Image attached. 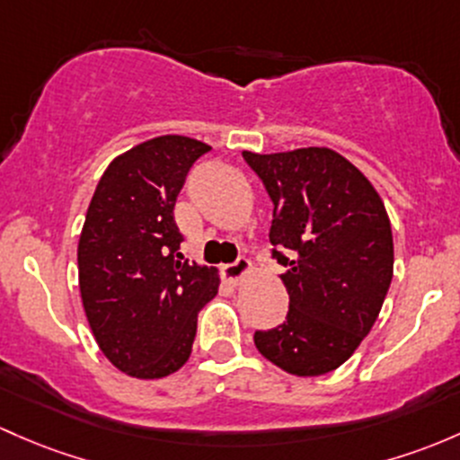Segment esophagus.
Wrapping results in <instances>:
<instances>
[{"label":"esophagus","mask_w":460,"mask_h":460,"mask_svg":"<svg viewBox=\"0 0 460 460\" xmlns=\"http://www.w3.org/2000/svg\"><path fill=\"white\" fill-rule=\"evenodd\" d=\"M249 269H251L249 260H246V258H238V260H235V262L226 264V267L222 269V273H225V278L229 279L231 284H240V282H243L244 275L249 273Z\"/></svg>","instance_id":"obj_1"}]
</instances>
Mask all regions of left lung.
<instances>
[{
	"instance_id": "obj_1",
	"label": "left lung",
	"mask_w": 460,
	"mask_h": 460,
	"mask_svg": "<svg viewBox=\"0 0 460 460\" xmlns=\"http://www.w3.org/2000/svg\"><path fill=\"white\" fill-rule=\"evenodd\" d=\"M273 200L270 253L288 291L287 322L255 348L297 376L340 368L379 317L393 282V229L379 193L341 154L243 152Z\"/></svg>"
}]
</instances>
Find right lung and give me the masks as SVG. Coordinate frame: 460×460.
<instances>
[{"label":"right lung","mask_w":460,"mask_h":460,"mask_svg":"<svg viewBox=\"0 0 460 460\" xmlns=\"http://www.w3.org/2000/svg\"><path fill=\"white\" fill-rule=\"evenodd\" d=\"M209 145L158 137L116 156L96 185L79 238V288L94 340L120 372L161 379L185 366L217 270L178 253L173 205Z\"/></svg>","instance_id":"right-lung-1"}]
</instances>
